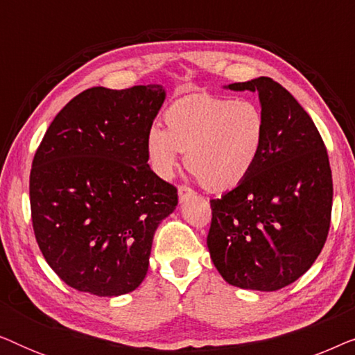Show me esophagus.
<instances>
[{
	"label": "esophagus",
	"mask_w": 355,
	"mask_h": 355,
	"mask_svg": "<svg viewBox=\"0 0 355 355\" xmlns=\"http://www.w3.org/2000/svg\"><path fill=\"white\" fill-rule=\"evenodd\" d=\"M178 196H179V202L184 203L186 200H189V198H191V197L196 196V192H193L192 189L186 187V186H181V187L178 189Z\"/></svg>",
	"instance_id": "1"
}]
</instances>
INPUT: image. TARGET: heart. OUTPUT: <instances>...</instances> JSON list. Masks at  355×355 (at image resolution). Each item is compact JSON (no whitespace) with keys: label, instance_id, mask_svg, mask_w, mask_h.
Masks as SVG:
<instances>
[{"label":"heart","instance_id":"obj_1","mask_svg":"<svg viewBox=\"0 0 355 355\" xmlns=\"http://www.w3.org/2000/svg\"><path fill=\"white\" fill-rule=\"evenodd\" d=\"M166 129L152 125L145 137L150 168L171 179L186 153V166L210 191L234 189L249 178L266 140V118L250 100L192 94L164 113Z\"/></svg>","mask_w":355,"mask_h":355}]
</instances>
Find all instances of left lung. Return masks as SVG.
Masks as SVG:
<instances>
[{"mask_svg": "<svg viewBox=\"0 0 355 355\" xmlns=\"http://www.w3.org/2000/svg\"><path fill=\"white\" fill-rule=\"evenodd\" d=\"M225 89L259 95L266 140L249 178L210 200L207 245L227 284L270 293L299 279L323 249L331 168L312 118L283 85L257 77Z\"/></svg>", "mask_w": 355, "mask_h": 355, "instance_id": "obj_1", "label": "left lung"}]
</instances>
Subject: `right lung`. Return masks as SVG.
I'll return each instance as SVG.
<instances>
[{
  "mask_svg": "<svg viewBox=\"0 0 355 355\" xmlns=\"http://www.w3.org/2000/svg\"><path fill=\"white\" fill-rule=\"evenodd\" d=\"M166 90L94 87L48 128L31 171L33 232L67 286L98 297L132 293L178 191L148 166L145 137Z\"/></svg>",
  "mask_w": 355,
  "mask_h": 355,
  "instance_id": "right-lung-1",
  "label": "right lung"
}]
</instances>
